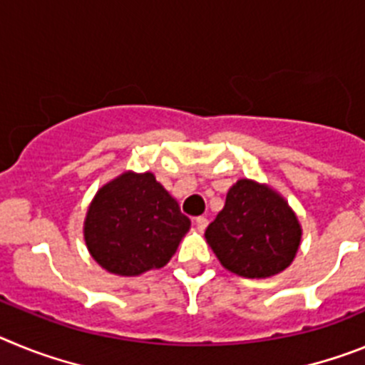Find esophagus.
Here are the masks:
<instances>
[{
    "label": "esophagus",
    "instance_id": "1",
    "mask_svg": "<svg viewBox=\"0 0 365 365\" xmlns=\"http://www.w3.org/2000/svg\"><path fill=\"white\" fill-rule=\"evenodd\" d=\"M195 225H197L199 230L202 232L206 227H208V219H206V217H195Z\"/></svg>",
    "mask_w": 365,
    "mask_h": 365
}]
</instances>
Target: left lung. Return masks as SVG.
Listing matches in <instances>:
<instances>
[{"label": "left lung", "mask_w": 365, "mask_h": 365, "mask_svg": "<svg viewBox=\"0 0 365 365\" xmlns=\"http://www.w3.org/2000/svg\"><path fill=\"white\" fill-rule=\"evenodd\" d=\"M221 265L250 279L270 278L294 261L302 225L291 205L269 185L240 179L205 232Z\"/></svg>", "instance_id": "8db88e82"}]
</instances>
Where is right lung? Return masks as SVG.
<instances>
[{"mask_svg": "<svg viewBox=\"0 0 365 365\" xmlns=\"http://www.w3.org/2000/svg\"><path fill=\"white\" fill-rule=\"evenodd\" d=\"M190 219L151 172H124L96 192L83 221L93 259L117 276H138L172 259Z\"/></svg>", "mask_w": 365, "mask_h": 365, "instance_id": "1", "label": "right lung"}]
</instances>
